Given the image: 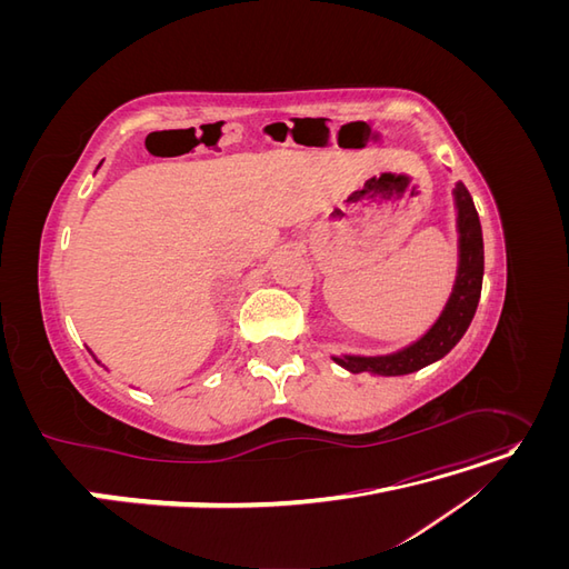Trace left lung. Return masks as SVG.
Masks as SVG:
<instances>
[{
	"mask_svg": "<svg viewBox=\"0 0 569 569\" xmlns=\"http://www.w3.org/2000/svg\"><path fill=\"white\" fill-rule=\"evenodd\" d=\"M456 201V230H458V270L451 297L446 301L443 311L435 320L429 330L410 341L408 347L382 353V356H356L341 353L332 356L337 366L347 368L349 372H370L382 377L410 375L425 366L437 363L439 358L449 353L456 343L468 332V327L475 318L479 295H481V278H485V239H481L479 216L475 201L462 182L453 187Z\"/></svg>",
	"mask_w": 569,
	"mask_h": 569,
	"instance_id": "obj_1",
	"label": "left lung"
}]
</instances>
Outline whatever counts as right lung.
I'll return each instance as SVG.
<instances>
[{
  "label": "right lung",
  "instance_id": "right-lung-1",
  "mask_svg": "<svg viewBox=\"0 0 569 569\" xmlns=\"http://www.w3.org/2000/svg\"><path fill=\"white\" fill-rule=\"evenodd\" d=\"M99 166H101V163H99ZM90 353H92V351H90ZM92 356H94V353H92ZM94 360H97V356H94ZM97 363H99V360H97Z\"/></svg>",
  "mask_w": 569,
  "mask_h": 569
}]
</instances>
